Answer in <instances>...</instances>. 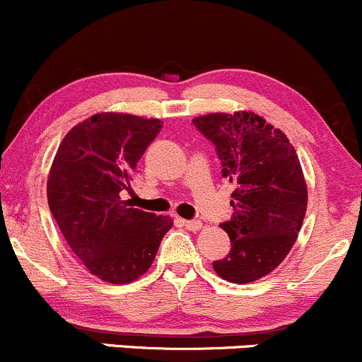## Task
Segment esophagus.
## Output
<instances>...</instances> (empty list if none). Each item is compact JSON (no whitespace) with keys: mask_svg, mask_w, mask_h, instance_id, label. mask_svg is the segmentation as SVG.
<instances>
[{"mask_svg":"<svg viewBox=\"0 0 362 362\" xmlns=\"http://www.w3.org/2000/svg\"><path fill=\"white\" fill-rule=\"evenodd\" d=\"M182 226L189 230H200L202 229V222L200 221H182Z\"/></svg>","mask_w":362,"mask_h":362,"instance_id":"obj_1","label":"esophagus"}]
</instances>
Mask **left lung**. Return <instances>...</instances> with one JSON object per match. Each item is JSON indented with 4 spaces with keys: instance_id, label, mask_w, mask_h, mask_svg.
<instances>
[{
    "instance_id": "obj_1",
    "label": "left lung",
    "mask_w": 362,
    "mask_h": 362,
    "mask_svg": "<svg viewBox=\"0 0 362 362\" xmlns=\"http://www.w3.org/2000/svg\"><path fill=\"white\" fill-rule=\"evenodd\" d=\"M193 124L215 145L222 177L234 185L230 251L214 262L218 277L250 284L274 272L298 239L308 188L298 153L287 136L251 111L212 112Z\"/></svg>"
}]
</instances>
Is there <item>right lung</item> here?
<instances>
[{
	"label": "right lung",
	"mask_w": 362,
	"mask_h": 362,
	"mask_svg": "<svg viewBox=\"0 0 362 362\" xmlns=\"http://www.w3.org/2000/svg\"><path fill=\"white\" fill-rule=\"evenodd\" d=\"M162 128L160 119L99 112L73 127L47 177V203L73 253L104 282L129 284L156 259L169 215L121 200L133 173Z\"/></svg>",
	"instance_id": "obj_1"
}]
</instances>
